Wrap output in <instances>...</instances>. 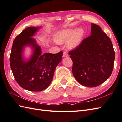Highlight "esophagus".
Returning a JSON list of instances; mask_svg holds the SVG:
<instances>
[{
    "label": "esophagus",
    "mask_w": 122,
    "mask_h": 122,
    "mask_svg": "<svg viewBox=\"0 0 122 122\" xmlns=\"http://www.w3.org/2000/svg\"><path fill=\"white\" fill-rule=\"evenodd\" d=\"M63 56L64 57V58H65V57H67L68 56V53L66 51L63 52Z\"/></svg>",
    "instance_id": "1"
}]
</instances>
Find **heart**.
<instances>
[{"label":"heart","mask_w":122,"mask_h":122,"mask_svg":"<svg viewBox=\"0 0 122 122\" xmlns=\"http://www.w3.org/2000/svg\"><path fill=\"white\" fill-rule=\"evenodd\" d=\"M83 34L82 29H77L72 32L71 30H66L59 32L56 35V40L59 43L66 42L68 40V45L71 47L79 44Z\"/></svg>","instance_id":"obj_1"}]
</instances>
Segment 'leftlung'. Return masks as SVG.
Returning a JSON list of instances; mask_svg holds the SVG:
<instances>
[{"label":"left lung","instance_id":"8db88e82","mask_svg":"<svg viewBox=\"0 0 122 122\" xmlns=\"http://www.w3.org/2000/svg\"><path fill=\"white\" fill-rule=\"evenodd\" d=\"M91 34L69 54L76 79L84 86L95 87L111 75L115 51L111 39L100 26L92 23Z\"/></svg>","mask_w":122,"mask_h":122}]
</instances>
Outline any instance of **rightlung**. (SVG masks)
Returning <instances> with one entry per match:
<instances>
[{
    "label": "right lung",
    "instance_id": "1",
    "mask_svg": "<svg viewBox=\"0 0 122 122\" xmlns=\"http://www.w3.org/2000/svg\"><path fill=\"white\" fill-rule=\"evenodd\" d=\"M39 27H29L14 39L10 56V64L14 77L18 85L31 92H40L49 87L58 64L62 59L63 52L41 54L40 47L31 37ZM26 45H30L34 53L28 62L23 61L22 52Z\"/></svg>",
    "mask_w": 122,
    "mask_h": 122
}]
</instances>
